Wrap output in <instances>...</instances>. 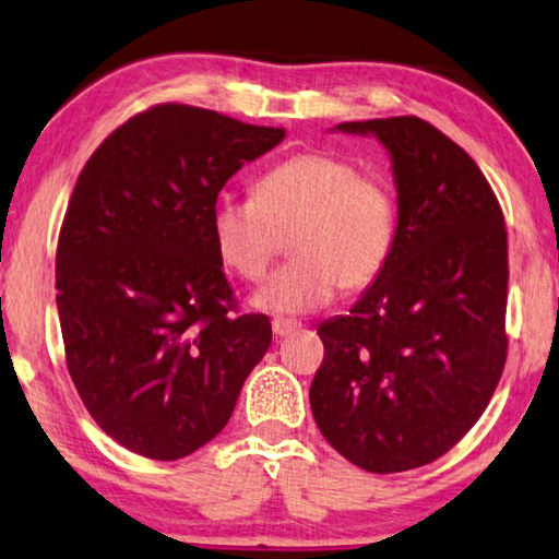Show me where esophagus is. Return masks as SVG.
I'll return each instance as SVG.
<instances>
[{"mask_svg":"<svg viewBox=\"0 0 559 559\" xmlns=\"http://www.w3.org/2000/svg\"><path fill=\"white\" fill-rule=\"evenodd\" d=\"M271 329H273V336H276V338H286V336H290V333H294V331L301 329V323L290 321V319H273Z\"/></svg>","mask_w":559,"mask_h":559,"instance_id":"34e87169","label":"esophagus"}]
</instances>
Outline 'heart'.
Listing matches in <instances>:
<instances>
[{
	"label": "heart",
	"mask_w": 559,
	"mask_h": 559,
	"mask_svg": "<svg viewBox=\"0 0 559 559\" xmlns=\"http://www.w3.org/2000/svg\"><path fill=\"white\" fill-rule=\"evenodd\" d=\"M215 253L246 281L263 278L283 238L294 261L263 283L251 306L311 313L338 288H366L384 271L396 238V200L379 175L329 153H301L255 182V198L221 195L211 211Z\"/></svg>",
	"instance_id": "b5f03b06"
}]
</instances>
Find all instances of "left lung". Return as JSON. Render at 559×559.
<instances>
[{
	"mask_svg": "<svg viewBox=\"0 0 559 559\" xmlns=\"http://www.w3.org/2000/svg\"><path fill=\"white\" fill-rule=\"evenodd\" d=\"M386 147L396 238L348 316L319 326L321 435L373 474L449 452L492 399L507 359V230L477 163L421 118L341 122Z\"/></svg>",
	"mask_w": 559,
	"mask_h": 559,
	"instance_id": "left-lung-1",
	"label": "left lung"
}]
</instances>
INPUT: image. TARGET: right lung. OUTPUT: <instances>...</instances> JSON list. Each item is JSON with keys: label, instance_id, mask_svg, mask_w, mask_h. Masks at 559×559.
<instances>
[{"label": "right lung", "instance_id": "right-lung-1", "mask_svg": "<svg viewBox=\"0 0 559 559\" xmlns=\"http://www.w3.org/2000/svg\"><path fill=\"white\" fill-rule=\"evenodd\" d=\"M286 132L190 105H157L80 173L57 246L67 369L105 435L173 462L226 427L271 346L263 313L230 316L211 211Z\"/></svg>", "mask_w": 559, "mask_h": 559}]
</instances>
